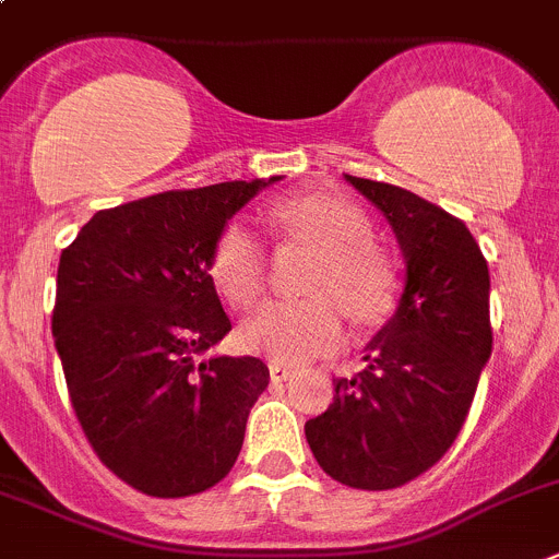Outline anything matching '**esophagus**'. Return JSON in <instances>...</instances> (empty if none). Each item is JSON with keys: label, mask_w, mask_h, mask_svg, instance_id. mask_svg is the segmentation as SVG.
I'll return each mask as SVG.
<instances>
[{"label": "esophagus", "mask_w": 559, "mask_h": 559, "mask_svg": "<svg viewBox=\"0 0 559 559\" xmlns=\"http://www.w3.org/2000/svg\"><path fill=\"white\" fill-rule=\"evenodd\" d=\"M289 374H292V367H286V364H278V361L270 364V380H273V383H284Z\"/></svg>", "instance_id": "esophagus-1"}]
</instances>
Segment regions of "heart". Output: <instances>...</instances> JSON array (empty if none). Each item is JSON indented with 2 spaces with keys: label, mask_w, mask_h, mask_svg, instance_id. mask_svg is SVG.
Returning a JSON list of instances; mask_svg holds the SVG:
<instances>
[{
  "label": "heart",
  "mask_w": 559,
  "mask_h": 559,
  "mask_svg": "<svg viewBox=\"0 0 559 559\" xmlns=\"http://www.w3.org/2000/svg\"><path fill=\"white\" fill-rule=\"evenodd\" d=\"M270 223L284 237L317 250L300 300L264 306L239 331L250 353L278 364H306L338 350L347 338L344 311L358 322L389 314L400 275L391 255L372 239L367 212L338 192H304L281 198ZM209 278L237 309L259 304L267 278L262 239L242 223H226L209 253Z\"/></svg>",
  "instance_id": "b5f03b06"
}]
</instances>
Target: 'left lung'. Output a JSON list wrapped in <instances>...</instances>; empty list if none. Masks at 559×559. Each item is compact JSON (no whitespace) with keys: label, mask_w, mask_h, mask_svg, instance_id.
<instances>
[{"label":"left lung","mask_w":559,"mask_h":559,"mask_svg":"<svg viewBox=\"0 0 559 559\" xmlns=\"http://www.w3.org/2000/svg\"><path fill=\"white\" fill-rule=\"evenodd\" d=\"M347 181L389 217L408 281L367 367L333 380V403L306 421V441L336 483L391 491L436 466L466 421L493 347L491 275L461 217L397 185Z\"/></svg>","instance_id":"obj_1"}]
</instances>
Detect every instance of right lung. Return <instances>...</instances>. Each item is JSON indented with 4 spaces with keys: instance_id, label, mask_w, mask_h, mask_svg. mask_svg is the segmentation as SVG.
I'll list each match as a JSON object with an SVG mask.
<instances>
[{
    "instance_id": "obj_1",
    "label": "right lung",
    "mask_w": 559,
    "mask_h": 559,
    "mask_svg": "<svg viewBox=\"0 0 559 559\" xmlns=\"http://www.w3.org/2000/svg\"><path fill=\"white\" fill-rule=\"evenodd\" d=\"M270 181L102 209L60 253L51 333L68 400L98 461L145 497L221 483L270 383L259 358L201 361L231 331L209 278L212 245Z\"/></svg>"
}]
</instances>
